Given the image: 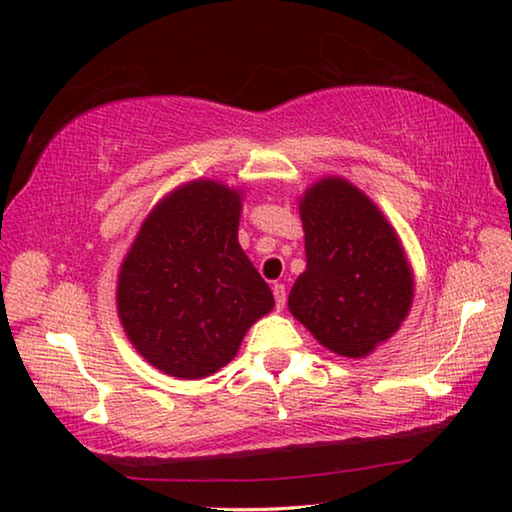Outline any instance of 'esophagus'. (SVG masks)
Returning <instances> with one entry per match:
<instances>
[{"instance_id": "esophagus-1", "label": "esophagus", "mask_w": 512, "mask_h": 512, "mask_svg": "<svg viewBox=\"0 0 512 512\" xmlns=\"http://www.w3.org/2000/svg\"><path fill=\"white\" fill-rule=\"evenodd\" d=\"M273 296H275V305L277 307H284V302H287V289H284V284H273Z\"/></svg>"}]
</instances>
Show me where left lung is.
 <instances>
[{"label": "left lung", "instance_id": "obj_1", "mask_svg": "<svg viewBox=\"0 0 512 512\" xmlns=\"http://www.w3.org/2000/svg\"><path fill=\"white\" fill-rule=\"evenodd\" d=\"M307 268L289 309L341 357H366L391 336L413 298V277L388 221L341 178L316 183L300 201Z\"/></svg>", "mask_w": 512, "mask_h": 512}]
</instances>
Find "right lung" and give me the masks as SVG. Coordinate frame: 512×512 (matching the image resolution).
Wrapping results in <instances>:
<instances>
[{
    "label": "right lung",
    "instance_id": "right-lung-1",
    "mask_svg": "<svg viewBox=\"0 0 512 512\" xmlns=\"http://www.w3.org/2000/svg\"><path fill=\"white\" fill-rule=\"evenodd\" d=\"M239 210L235 189L194 180L155 207L121 264L117 305L128 339L171 377L223 368L275 305L237 241Z\"/></svg>",
    "mask_w": 512,
    "mask_h": 512
}]
</instances>
